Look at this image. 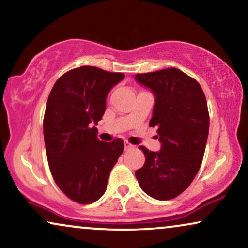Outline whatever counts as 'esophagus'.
<instances>
[{
	"label": "esophagus",
	"instance_id": "1",
	"mask_svg": "<svg viewBox=\"0 0 248 248\" xmlns=\"http://www.w3.org/2000/svg\"><path fill=\"white\" fill-rule=\"evenodd\" d=\"M134 145L132 143H129L128 141H124V150H130V149H133Z\"/></svg>",
	"mask_w": 248,
	"mask_h": 248
}]
</instances>
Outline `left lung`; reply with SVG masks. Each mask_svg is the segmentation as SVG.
<instances>
[{
    "mask_svg": "<svg viewBox=\"0 0 248 248\" xmlns=\"http://www.w3.org/2000/svg\"><path fill=\"white\" fill-rule=\"evenodd\" d=\"M156 97L150 127H157L162 149L141 145L145 163L135 172L140 187L151 198H177L192 184L203 159L209 112L201 85L177 68L136 74Z\"/></svg>",
    "mask_w": 248,
    "mask_h": 248,
    "instance_id": "8db88e82",
    "label": "left lung"
}]
</instances>
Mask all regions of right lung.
Segmentation results:
<instances>
[{
	"instance_id": "obj_1",
	"label": "right lung",
	"mask_w": 248,
	"mask_h": 248,
	"mask_svg": "<svg viewBox=\"0 0 248 248\" xmlns=\"http://www.w3.org/2000/svg\"><path fill=\"white\" fill-rule=\"evenodd\" d=\"M124 75L83 65L56 80L44 115V137L50 173L70 200L90 204L103 196L124 141H99L94 127L106 97Z\"/></svg>"
}]
</instances>
